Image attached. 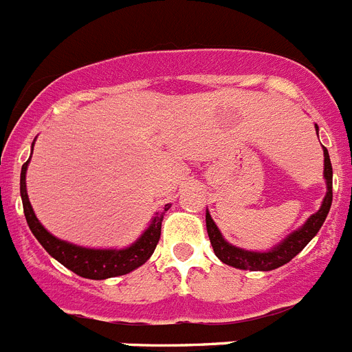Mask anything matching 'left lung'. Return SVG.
<instances>
[{
  "instance_id": "obj_1",
  "label": "left lung",
  "mask_w": 352,
  "mask_h": 352,
  "mask_svg": "<svg viewBox=\"0 0 352 352\" xmlns=\"http://www.w3.org/2000/svg\"><path fill=\"white\" fill-rule=\"evenodd\" d=\"M315 130H317V137H319V126L315 124ZM324 151V179H326V196L322 199V205L314 215L306 219V222L302 226H299L297 230H294L290 235L285 236L279 244H276L274 248L267 249V251H249V249L236 248V245L230 244L224 236H222L221 230L217 228V224L213 222L212 215L206 210V231H208L210 242H212L213 253L215 256L221 260L222 263L226 265L235 267V269L242 270H274L278 267L285 265L292 260L294 256L301 253L302 249L308 245L311 239H314L317 233H319L320 226L326 221L329 208H331L333 201V167L331 160H329V153H327L326 147L322 146Z\"/></svg>"
}]
</instances>
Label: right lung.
Masks as SVG:
<instances>
[{
    "mask_svg": "<svg viewBox=\"0 0 352 352\" xmlns=\"http://www.w3.org/2000/svg\"><path fill=\"white\" fill-rule=\"evenodd\" d=\"M35 144V142H33ZM32 144V153H33ZM32 158V156H30ZM30 158L23 169H21V199H23V210L28 222L30 230L38 240V244L46 249L51 256L55 258L74 274L82 276L87 279H108L116 276L128 274L131 270L139 269L140 265L151 258L155 253V248L160 240L162 221H164L165 212L170 208V205H165L164 210L155 213L149 226L142 231V235L135 240L133 244L122 249H94L83 248V245L71 244L67 240H62L58 236L51 235L46 228L42 226L30 205L28 192H26V170H28Z\"/></svg>",
    "mask_w": 352,
    "mask_h": 352,
    "instance_id": "add662e5",
    "label": "right lung"
}]
</instances>
